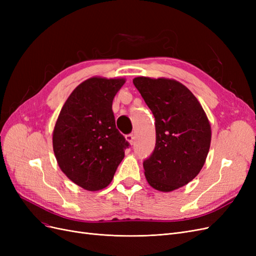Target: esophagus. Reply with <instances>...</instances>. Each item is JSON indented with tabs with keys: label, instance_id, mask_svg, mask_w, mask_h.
Listing matches in <instances>:
<instances>
[{
	"label": "esophagus",
	"instance_id": "obj_1",
	"mask_svg": "<svg viewBox=\"0 0 256 256\" xmlns=\"http://www.w3.org/2000/svg\"><path fill=\"white\" fill-rule=\"evenodd\" d=\"M126 140L130 145H132L136 141V138H134V134H128V136H126Z\"/></svg>",
	"mask_w": 256,
	"mask_h": 256
}]
</instances>
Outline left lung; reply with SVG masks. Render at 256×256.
Instances as JSON below:
<instances>
[{
	"mask_svg": "<svg viewBox=\"0 0 256 256\" xmlns=\"http://www.w3.org/2000/svg\"><path fill=\"white\" fill-rule=\"evenodd\" d=\"M134 86L156 120V146L143 164L150 187L171 192L202 170L212 142V127L198 98L180 82L136 76Z\"/></svg>",
	"mask_w": 256,
	"mask_h": 256,
	"instance_id": "1",
	"label": "left lung"
}]
</instances>
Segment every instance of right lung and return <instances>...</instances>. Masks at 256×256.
Returning <instances> with one entry per match:
<instances>
[{
    "mask_svg": "<svg viewBox=\"0 0 256 256\" xmlns=\"http://www.w3.org/2000/svg\"><path fill=\"white\" fill-rule=\"evenodd\" d=\"M125 78L92 76L76 86L58 114L52 134L53 152L69 180L88 191L112 182L128 142L116 129L113 99Z\"/></svg>",
    "mask_w": 256,
    "mask_h": 256,
    "instance_id": "1",
    "label": "right lung"
}]
</instances>
